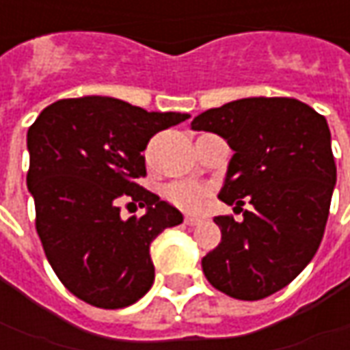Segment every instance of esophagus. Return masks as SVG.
Returning <instances> with one entry per match:
<instances>
[{
    "instance_id": "34e87169",
    "label": "esophagus",
    "mask_w": 350,
    "mask_h": 350,
    "mask_svg": "<svg viewBox=\"0 0 350 350\" xmlns=\"http://www.w3.org/2000/svg\"><path fill=\"white\" fill-rule=\"evenodd\" d=\"M201 223V217H196V215H186V224L187 226H196V224Z\"/></svg>"
}]
</instances>
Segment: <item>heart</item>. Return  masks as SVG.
<instances>
[{
  "label": "heart",
  "instance_id": "b5f03b06",
  "mask_svg": "<svg viewBox=\"0 0 350 350\" xmlns=\"http://www.w3.org/2000/svg\"><path fill=\"white\" fill-rule=\"evenodd\" d=\"M164 193L170 201H174L176 205L186 207V209H193L201 205V201L205 198L203 189L196 184H172L164 189Z\"/></svg>",
  "mask_w": 350,
  "mask_h": 350
}]
</instances>
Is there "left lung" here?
Listing matches in <instances>:
<instances>
[{
    "instance_id": "obj_1",
    "label": "left lung",
    "mask_w": 350,
    "mask_h": 350,
    "mask_svg": "<svg viewBox=\"0 0 350 350\" xmlns=\"http://www.w3.org/2000/svg\"><path fill=\"white\" fill-rule=\"evenodd\" d=\"M191 129L234 151L219 198L244 217H215L223 238L203 273L224 295L261 300L296 279L323 238L337 182L329 126L296 98L250 96L196 116Z\"/></svg>"
}]
</instances>
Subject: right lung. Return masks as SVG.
<instances>
[{
  "instance_id": "1",
  "label": "right lung",
  "mask_w": 350,
  "mask_h": 350,
  "mask_svg": "<svg viewBox=\"0 0 350 350\" xmlns=\"http://www.w3.org/2000/svg\"><path fill=\"white\" fill-rule=\"evenodd\" d=\"M187 118L81 96L50 104L29 127L36 232L57 279L81 300L114 310L152 286L151 242L184 217L135 182L147 174L141 152L154 133ZM122 200L139 202L146 215L122 219Z\"/></svg>"
}]
</instances>
